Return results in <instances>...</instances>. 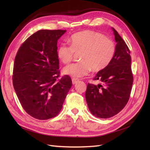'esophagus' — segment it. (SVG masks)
Instances as JSON below:
<instances>
[{
  "instance_id": "1",
  "label": "esophagus",
  "mask_w": 150,
  "mask_h": 150,
  "mask_svg": "<svg viewBox=\"0 0 150 150\" xmlns=\"http://www.w3.org/2000/svg\"><path fill=\"white\" fill-rule=\"evenodd\" d=\"M79 81L78 79H76V78H72V84H75L77 83H78Z\"/></svg>"
}]
</instances>
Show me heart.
Returning a JSON list of instances; mask_svg holds the SVG:
<instances>
[{"mask_svg": "<svg viewBox=\"0 0 150 150\" xmlns=\"http://www.w3.org/2000/svg\"><path fill=\"white\" fill-rule=\"evenodd\" d=\"M70 44H61L57 49V56L64 63H69L75 52H81V61L66 66L63 72L74 78L88 74L93 69L99 71L104 69L115 55V44L111 39L93 30H84L72 34Z\"/></svg>", "mask_w": 150, "mask_h": 150, "instance_id": "obj_1", "label": "heart"}]
</instances>
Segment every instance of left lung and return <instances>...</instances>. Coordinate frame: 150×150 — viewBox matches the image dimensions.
<instances>
[{"label":"left lung","instance_id":"obj_1","mask_svg":"<svg viewBox=\"0 0 150 150\" xmlns=\"http://www.w3.org/2000/svg\"><path fill=\"white\" fill-rule=\"evenodd\" d=\"M116 41V51L111 61L99 71L94 80L101 84H88L85 97L89 111L99 118H109L117 115L128 103L133 77L131 69L130 51L117 32L112 28Z\"/></svg>","mask_w":150,"mask_h":150}]
</instances>
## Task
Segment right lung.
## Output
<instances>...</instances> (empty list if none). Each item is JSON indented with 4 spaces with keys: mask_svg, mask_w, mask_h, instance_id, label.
Listing matches in <instances>:
<instances>
[{
    "mask_svg": "<svg viewBox=\"0 0 150 150\" xmlns=\"http://www.w3.org/2000/svg\"><path fill=\"white\" fill-rule=\"evenodd\" d=\"M66 30H39L21 45L15 57L12 82L24 110L40 120L57 116L72 86L69 76L59 80L57 40Z\"/></svg>",
    "mask_w": 150,
    "mask_h": 150,
    "instance_id": "1",
    "label": "right lung"
}]
</instances>
